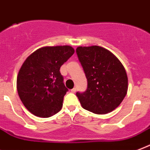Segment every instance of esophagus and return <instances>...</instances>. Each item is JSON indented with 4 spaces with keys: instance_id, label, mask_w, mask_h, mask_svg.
<instances>
[{
    "instance_id": "obj_1",
    "label": "esophagus",
    "mask_w": 150,
    "mask_h": 150,
    "mask_svg": "<svg viewBox=\"0 0 150 150\" xmlns=\"http://www.w3.org/2000/svg\"><path fill=\"white\" fill-rule=\"evenodd\" d=\"M76 91V88H74L73 89H71V92H73V93H75Z\"/></svg>"
}]
</instances>
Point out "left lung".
Listing matches in <instances>:
<instances>
[{
	"mask_svg": "<svg viewBox=\"0 0 150 150\" xmlns=\"http://www.w3.org/2000/svg\"><path fill=\"white\" fill-rule=\"evenodd\" d=\"M76 52L88 80L85 92H76L82 107L96 114L112 112L127 95L125 67L112 52L100 46L77 47Z\"/></svg>",
	"mask_w": 150,
	"mask_h": 150,
	"instance_id": "obj_1",
	"label": "left lung"
}]
</instances>
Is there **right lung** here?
Listing matches in <instances>:
<instances>
[{
  "label": "right lung",
  "instance_id": "obj_1",
  "mask_svg": "<svg viewBox=\"0 0 150 150\" xmlns=\"http://www.w3.org/2000/svg\"><path fill=\"white\" fill-rule=\"evenodd\" d=\"M71 46H46L30 54L17 76V91L25 107L37 117H50L62 107L68 91L60 67L74 54Z\"/></svg>",
  "mask_w": 150,
  "mask_h": 150
}]
</instances>
